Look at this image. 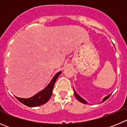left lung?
Returning <instances> with one entry per match:
<instances>
[{
	"label": "left lung",
	"instance_id": "left-lung-1",
	"mask_svg": "<svg viewBox=\"0 0 127 127\" xmlns=\"http://www.w3.org/2000/svg\"><path fill=\"white\" fill-rule=\"evenodd\" d=\"M74 94H75V97H76V99H77L78 100H79L80 102H82V103H83V104H87L86 101H85V100H84V99H82V98L81 97H80L79 95H78L77 94H76V92H75V90H74ZM110 95H111V94H110V95H108V96H106V97H105V98H104L103 100H102V102H104L105 100H107V99H108V98H109V97H110Z\"/></svg>",
	"mask_w": 127,
	"mask_h": 127
}]
</instances>
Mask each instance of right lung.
<instances>
[{
  "mask_svg": "<svg viewBox=\"0 0 127 127\" xmlns=\"http://www.w3.org/2000/svg\"><path fill=\"white\" fill-rule=\"evenodd\" d=\"M61 71L58 72V73L54 76L49 84L43 91L35 94L34 96L30 98H28V99H23V98L17 97H16L19 102L26 106H29V107H36V106H39L42 104H44L47 102H48V100L51 98L56 81L59 75L61 74Z\"/></svg>",
  "mask_w": 127,
  "mask_h": 127,
  "instance_id": "1",
  "label": "right lung"
}]
</instances>
